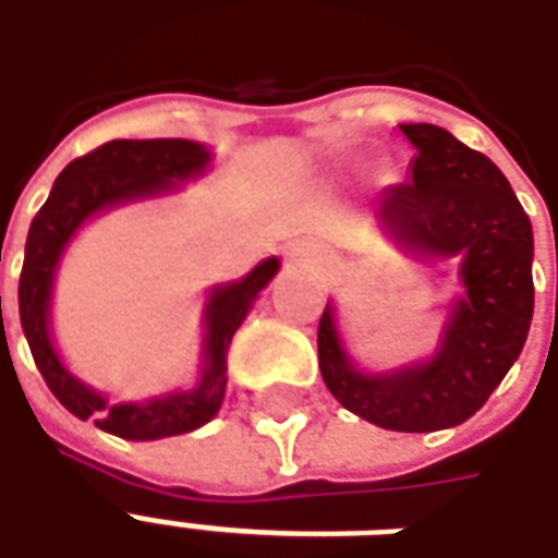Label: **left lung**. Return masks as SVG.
I'll list each match as a JSON object with an SVG mask.
<instances>
[{
  "instance_id": "8db88e82",
  "label": "left lung",
  "mask_w": 558,
  "mask_h": 558,
  "mask_svg": "<svg viewBox=\"0 0 558 558\" xmlns=\"http://www.w3.org/2000/svg\"><path fill=\"white\" fill-rule=\"evenodd\" d=\"M412 146V179L379 196L376 218L403 247L463 256L466 299L445 328L439 355L388 376H362L340 350L331 307L319 316L316 347L328 391L376 427L430 433L463 424L526 343L532 323V223L487 155L445 128L400 125Z\"/></svg>"
}]
</instances>
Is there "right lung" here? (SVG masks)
Returning <instances> with one entry per match:
<instances>
[{
	"instance_id": "1",
	"label": "right lung",
	"mask_w": 558,
	"mask_h": 558,
	"mask_svg": "<svg viewBox=\"0 0 558 558\" xmlns=\"http://www.w3.org/2000/svg\"><path fill=\"white\" fill-rule=\"evenodd\" d=\"M208 163V151L191 140H110L92 148L89 155L74 158L59 172L47 203L32 218L26 235V259L20 271V323L29 340L32 359L41 371L44 383L56 400L77 418H95L101 430L122 439H163L196 430L215 418L227 388V350L242 326L256 292L278 271V259H266L239 283L211 292L206 307V374L203 383L187 395H172L148 403H119L107 407L101 395L77 383L56 359L47 335V304L62 247L83 220L98 208L116 206L137 196L160 194L175 179L196 175ZM2 314V295H0Z\"/></svg>"
}]
</instances>
